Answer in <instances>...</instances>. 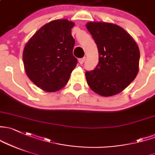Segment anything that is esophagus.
I'll use <instances>...</instances> for the list:
<instances>
[{
  "instance_id": "34e87169",
  "label": "esophagus",
  "mask_w": 155,
  "mask_h": 155,
  "mask_svg": "<svg viewBox=\"0 0 155 155\" xmlns=\"http://www.w3.org/2000/svg\"><path fill=\"white\" fill-rule=\"evenodd\" d=\"M85 59H86L85 57H84V58H79V64H82L84 62V61H85Z\"/></svg>"
}]
</instances>
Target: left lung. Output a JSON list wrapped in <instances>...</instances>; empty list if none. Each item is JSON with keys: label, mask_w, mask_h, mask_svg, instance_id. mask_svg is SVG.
I'll return each instance as SVG.
<instances>
[{"label": "left lung", "mask_w": 155, "mask_h": 155, "mask_svg": "<svg viewBox=\"0 0 155 155\" xmlns=\"http://www.w3.org/2000/svg\"><path fill=\"white\" fill-rule=\"evenodd\" d=\"M87 30L97 45L99 64L85 73L93 91L102 97L120 94L136 78L139 71L140 50L131 35L117 24L91 21Z\"/></svg>", "instance_id": "1"}]
</instances>
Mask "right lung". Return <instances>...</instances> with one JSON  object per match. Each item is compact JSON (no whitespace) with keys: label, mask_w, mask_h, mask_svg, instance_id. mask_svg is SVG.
<instances>
[{"label":"right lung","mask_w":155,"mask_h":155,"mask_svg":"<svg viewBox=\"0 0 155 155\" xmlns=\"http://www.w3.org/2000/svg\"><path fill=\"white\" fill-rule=\"evenodd\" d=\"M75 23L58 19L48 23L31 37L23 51L24 70L34 84L47 92L66 85L76 64L73 55Z\"/></svg>","instance_id":"obj_1"}]
</instances>
